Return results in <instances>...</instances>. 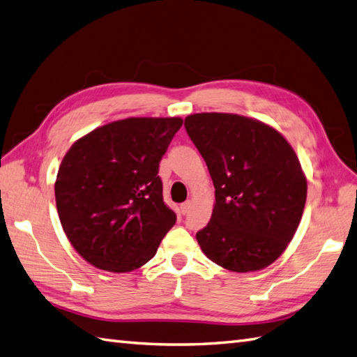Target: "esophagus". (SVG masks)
<instances>
[{
  "instance_id": "34e87169",
  "label": "esophagus",
  "mask_w": 357,
  "mask_h": 357,
  "mask_svg": "<svg viewBox=\"0 0 357 357\" xmlns=\"http://www.w3.org/2000/svg\"><path fill=\"white\" fill-rule=\"evenodd\" d=\"M190 206H192V202H190V201H187V202H184V204H181V213L184 214V216L188 213Z\"/></svg>"
}]
</instances>
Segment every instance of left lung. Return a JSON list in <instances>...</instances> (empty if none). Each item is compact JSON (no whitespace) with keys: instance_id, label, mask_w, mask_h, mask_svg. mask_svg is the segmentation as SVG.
<instances>
[{"instance_id":"1","label":"left lung","mask_w":357,"mask_h":357,"mask_svg":"<svg viewBox=\"0 0 357 357\" xmlns=\"http://www.w3.org/2000/svg\"><path fill=\"white\" fill-rule=\"evenodd\" d=\"M185 130L216 188L208 225L196 233L204 254L233 272L269 266L300 225L307 181L278 130L243 115H188Z\"/></svg>"}]
</instances>
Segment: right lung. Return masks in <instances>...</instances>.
<instances>
[{
    "instance_id": "obj_1",
    "label": "right lung",
    "mask_w": 357,
    "mask_h": 357,
    "mask_svg": "<svg viewBox=\"0 0 357 357\" xmlns=\"http://www.w3.org/2000/svg\"><path fill=\"white\" fill-rule=\"evenodd\" d=\"M181 126L179 117L119 120L82 137L63 156L57 213L70 243L93 266L138 269L175 225L158 172Z\"/></svg>"
}]
</instances>
